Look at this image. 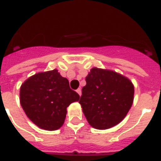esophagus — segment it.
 <instances>
[{
	"label": "esophagus",
	"instance_id": "esophagus-1",
	"mask_svg": "<svg viewBox=\"0 0 161 161\" xmlns=\"http://www.w3.org/2000/svg\"><path fill=\"white\" fill-rule=\"evenodd\" d=\"M77 94L79 95V96L82 95V90H81V88H78V89H77Z\"/></svg>",
	"mask_w": 161,
	"mask_h": 161
}]
</instances>
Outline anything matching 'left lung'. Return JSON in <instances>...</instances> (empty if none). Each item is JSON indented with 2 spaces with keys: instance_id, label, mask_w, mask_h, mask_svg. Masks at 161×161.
I'll use <instances>...</instances> for the list:
<instances>
[{
  "instance_id": "left-lung-1",
  "label": "left lung",
  "mask_w": 161,
  "mask_h": 161,
  "mask_svg": "<svg viewBox=\"0 0 161 161\" xmlns=\"http://www.w3.org/2000/svg\"><path fill=\"white\" fill-rule=\"evenodd\" d=\"M85 80L79 103L89 124L97 129H108L120 123L134 101L131 81L114 70L97 67Z\"/></svg>"
}]
</instances>
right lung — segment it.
<instances>
[{"instance_id": "1", "label": "right lung", "mask_w": 161, "mask_h": 161, "mask_svg": "<svg viewBox=\"0 0 161 161\" xmlns=\"http://www.w3.org/2000/svg\"><path fill=\"white\" fill-rule=\"evenodd\" d=\"M69 81L58 70L34 74L20 86L19 102L27 117L39 128L53 131L62 127L66 108L79 100Z\"/></svg>"}]
</instances>
